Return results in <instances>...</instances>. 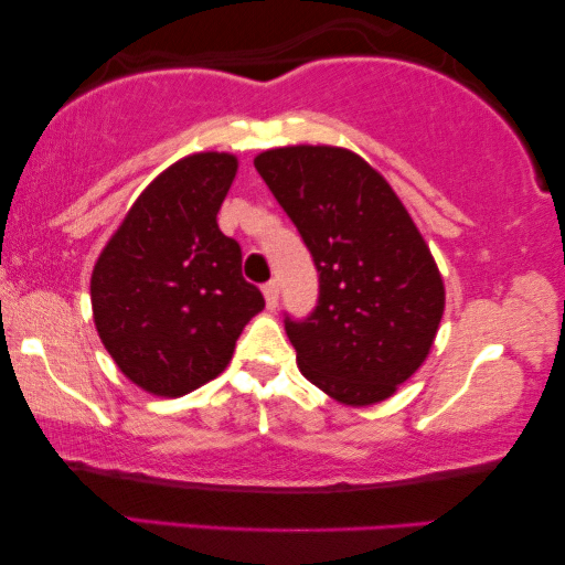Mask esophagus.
<instances>
[{
    "instance_id": "34e87169",
    "label": "esophagus",
    "mask_w": 565,
    "mask_h": 565,
    "mask_svg": "<svg viewBox=\"0 0 565 565\" xmlns=\"http://www.w3.org/2000/svg\"><path fill=\"white\" fill-rule=\"evenodd\" d=\"M262 292H265V300H267V308L269 311H275L277 308V298H280V285H277L275 280H269L265 288H262Z\"/></svg>"
}]
</instances>
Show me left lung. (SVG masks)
<instances>
[{
  "instance_id": "8db88e82",
  "label": "left lung",
  "mask_w": 565,
  "mask_h": 565,
  "mask_svg": "<svg viewBox=\"0 0 565 565\" xmlns=\"http://www.w3.org/2000/svg\"><path fill=\"white\" fill-rule=\"evenodd\" d=\"M254 167L296 223L319 269V306L285 319L303 377L344 406H373L435 344L445 282L406 205L360 153L280 146Z\"/></svg>"
}]
</instances>
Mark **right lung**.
Instances as JSON below:
<instances>
[{
    "label": "right lung",
    "instance_id": "1",
    "mask_svg": "<svg viewBox=\"0 0 565 565\" xmlns=\"http://www.w3.org/2000/svg\"><path fill=\"white\" fill-rule=\"evenodd\" d=\"M236 169L228 151L174 161L136 198L92 269L97 334L120 373L153 396L180 398L218 377L265 308L215 218Z\"/></svg>",
    "mask_w": 565,
    "mask_h": 565
}]
</instances>
